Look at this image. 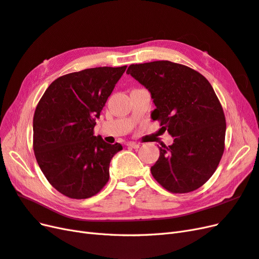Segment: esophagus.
Returning <instances> with one entry per match:
<instances>
[{"label":"esophagus","mask_w":259,"mask_h":259,"mask_svg":"<svg viewBox=\"0 0 259 259\" xmlns=\"http://www.w3.org/2000/svg\"><path fill=\"white\" fill-rule=\"evenodd\" d=\"M126 146L131 147V148H134V149H138L139 148V145L136 144V143H133V142H130L126 144Z\"/></svg>","instance_id":"34e87169"}]
</instances>
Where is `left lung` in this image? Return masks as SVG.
Returning <instances> with one entry per match:
<instances>
[{
    "label": "left lung",
    "instance_id": "obj_1",
    "mask_svg": "<svg viewBox=\"0 0 259 259\" xmlns=\"http://www.w3.org/2000/svg\"><path fill=\"white\" fill-rule=\"evenodd\" d=\"M150 92L151 119L174 137L160 148L151 174L173 193H187L215 173L225 149L226 119L209 82L195 70L168 60L131 65L126 71Z\"/></svg>",
    "mask_w": 259,
    "mask_h": 259
}]
</instances>
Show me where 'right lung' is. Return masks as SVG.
Wrapping results in <instances>:
<instances>
[{"label": "right lung", "mask_w": 259, "mask_h": 259, "mask_svg": "<svg viewBox=\"0 0 259 259\" xmlns=\"http://www.w3.org/2000/svg\"><path fill=\"white\" fill-rule=\"evenodd\" d=\"M126 67L62 75L38 101L33 116L35 159L49 183L68 198H91L108 183L110 161L123 148L94 136V127Z\"/></svg>", "instance_id": "1"}]
</instances>
